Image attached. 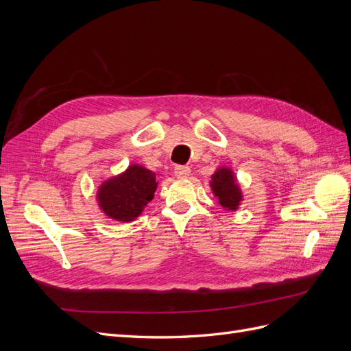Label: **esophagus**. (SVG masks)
<instances>
[{"instance_id": "obj_1", "label": "esophagus", "mask_w": 351, "mask_h": 351, "mask_svg": "<svg viewBox=\"0 0 351 351\" xmlns=\"http://www.w3.org/2000/svg\"><path fill=\"white\" fill-rule=\"evenodd\" d=\"M190 168L186 167V165H177L176 169H174V174L177 178H187L190 176Z\"/></svg>"}]
</instances>
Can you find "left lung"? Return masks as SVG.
<instances>
[{"label": "left lung", "mask_w": 351, "mask_h": 351, "mask_svg": "<svg viewBox=\"0 0 351 351\" xmlns=\"http://www.w3.org/2000/svg\"><path fill=\"white\" fill-rule=\"evenodd\" d=\"M209 187L212 190V195L217 197L219 206L227 212L237 210L244 200L241 186L239 184L237 176L231 167H218L214 174L210 176Z\"/></svg>", "instance_id": "obj_1"}]
</instances>
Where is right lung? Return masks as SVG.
Here are the masks:
<instances>
[{"label":"right lung","mask_w":351,"mask_h":351,"mask_svg":"<svg viewBox=\"0 0 351 351\" xmlns=\"http://www.w3.org/2000/svg\"><path fill=\"white\" fill-rule=\"evenodd\" d=\"M158 174L141 164H130L124 171L101 182L97 205L102 214L119 222H132L154 199Z\"/></svg>","instance_id":"1"}]
</instances>
